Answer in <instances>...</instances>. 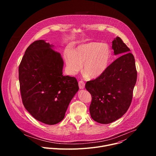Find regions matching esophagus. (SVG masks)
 <instances>
[{"mask_svg":"<svg viewBox=\"0 0 156 156\" xmlns=\"http://www.w3.org/2000/svg\"><path fill=\"white\" fill-rule=\"evenodd\" d=\"M80 89H84L85 87V83L83 81H80L78 83Z\"/></svg>","mask_w":156,"mask_h":156,"instance_id":"34e87169","label":"esophagus"}]
</instances>
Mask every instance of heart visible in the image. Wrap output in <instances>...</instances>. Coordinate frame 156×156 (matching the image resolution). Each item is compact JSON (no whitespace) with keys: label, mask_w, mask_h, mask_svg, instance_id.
I'll return each mask as SVG.
<instances>
[{"label":"heart","mask_w":156,"mask_h":156,"mask_svg":"<svg viewBox=\"0 0 156 156\" xmlns=\"http://www.w3.org/2000/svg\"><path fill=\"white\" fill-rule=\"evenodd\" d=\"M111 57V51L106 44L90 42L82 44L69 52L66 56V64L71 75H75L81 69L89 78H96L107 69Z\"/></svg>","instance_id":"heart-1"}]
</instances>
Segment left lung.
I'll list each match as a JSON object with an SVG mask.
<instances>
[{
    "instance_id": "obj_1",
    "label": "left lung",
    "mask_w": 156,
    "mask_h": 156,
    "mask_svg": "<svg viewBox=\"0 0 156 156\" xmlns=\"http://www.w3.org/2000/svg\"><path fill=\"white\" fill-rule=\"evenodd\" d=\"M112 49L115 55L121 56L108 66L101 75L87 81L85 85L92 98L91 117L102 124L112 123L126 112L137 79L134 56L120 37L112 41Z\"/></svg>"
}]
</instances>
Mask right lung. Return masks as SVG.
I'll return each mask as SVG.
<instances>
[{"label":"right lung","instance_id":"add662e5","mask_svg":"<svg viewBox=\"0 0 156 156\" xmlns=\"http://www.w3.org/2000/svg\"><path fill=\"white\" fill-rule=\"evenodd\" d=\"M44 40L27 49L18 68L22 102L37 120L48 125L61 122L79 90L75 77L63 76V61L59 52Z\"/></svg>","mask_w":156,"mask_h":156}]
</instances>
